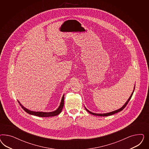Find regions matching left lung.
I'll use <instances>...</instances> for the list:
<instances>
[{"instance_id":"left-lung-1","label":"left lung","mask_w":149,"mask_h":149,"mask_svg":"<svg viewBox=\"0 0 149 149\" xmlns=\"http://www.w3.org/2000/svg\"><path fill=\"white\" fill-rule=\"evenodd\" d=\"M134 88H134V90L133 91L132 93L131 94V96H130V97L129 98V99H128V100L127 101L126 103L125 104V105L122 107L121 108L119 109H118L117 110H115V111H114L110 112V113H92V112H91V111H90L88 110H87L86 108H85V109H86V110H87L88 113H91V114H92V115H95V116H110V115H112L113 114H115V113H118V112H120V111H122V110L126 107L127 105V104L128 103L129 101L130 100V99H131V98H132V95L133 94V92H134Z\"/></svg>"}]
</instances>
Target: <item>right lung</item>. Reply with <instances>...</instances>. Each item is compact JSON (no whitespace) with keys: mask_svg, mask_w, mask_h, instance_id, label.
Masks as SVG:
<instances>
[{"mask_svg":"<svg viewBox=\"0 0 149 149\" xmlns=\"http://www.w3.org/2000/svg\"><path fill=\"white\" fill-rule=\"evenodd\" d=\"M64 95H63L62 99L61 100V102L60 105L59 107L57 109L56 111H54L53 112H50V113H44V112H35V111H32L31 110H28L27 109L25 108L24 107H23L22 105L21 104V103L18 101V103H19L20 106L22 107V108L28 113L31 114L32 115H35L39 117H51V116H57L58 115L59 113H61L62 110L64 106Z\"/></svg>","mask_w":149,"mask_h":149,"instance_id":"1","label":"right lung"}]
</instances>
